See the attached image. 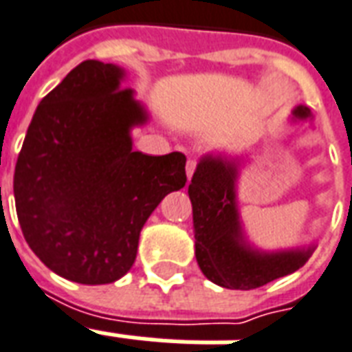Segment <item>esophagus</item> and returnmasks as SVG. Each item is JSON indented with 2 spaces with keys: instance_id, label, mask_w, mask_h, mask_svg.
Listing matches in <instances>:
<instances>
[{
  "instance_id": "obj_1",
  "label": "esophagus",
  "mask_w": 352,
  "mask_h": 352,
  "mask_svg": "<svg viewBox=\"0 0 352 352\" xmlns=\"http://www.w3.org/2000/svg\"><path fill=\"white\" fill-rule=\"evenodd\" d=\"M195 166H197V162H195L194 158H190V160L186 162V177H188V179H192V175H194Z\"/></svg>"
}]
</instances>
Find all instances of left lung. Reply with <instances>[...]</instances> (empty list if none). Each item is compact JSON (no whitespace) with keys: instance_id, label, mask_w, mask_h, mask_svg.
I'll use <instances>...</instances> for the list:
<instances>
[{"instance_id":"left-lung-1","label":"left lung","mask_w":352,"mask_h":352,"mask_svg":"<svg viewBox=\"0 0 352 352\" xmlns=\"http://www.w3.org/2000/svg\"><path fill=\"white\" fill-rule=\"evenodd\" d=\"M308 107L297 104L289 122H312ZM243 155L206 153L199 158L188 195L192 201L195 258L208 280L229 289H254L286 277L307 264L316 241L265 251L253 245L238 210V181Z\"/></svg>"}]
</instances>
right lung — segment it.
<instances>
[{"mask_svg":"<svg viewBox=\"0 0 352 352\" xmlns=\"http://www.w3.org/2000/svg\"><path fill=\"white\" fill-rule=\"evenodd\" d=\"M122 66L85 60L34 111L14 170L23 238L51 272L111 284L133 267L140 230L158 203L186 184V157L133 149L146 104Z\"/></svg>","mask_w":352,"mask_h":352,"instance_id":"1","label":"right lung"}]
</instances>
